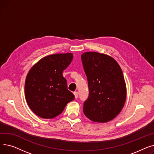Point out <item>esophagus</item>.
<instances>
[{
  "label": "esophagus",
  "instance_id": "obj_1",
  "mask_svg": "<svg viewBox=\"0 0 154 154\" xmlns=\"http://www.w3.org/2000/svg\"><path fill=\"white\" fill-rule=\"evenodd\" d=\"M74 94L75 95V99H77L78 97H79V92H74Z\"/></svg>",
  "mask_w": 154,
  "mask_h": 154
}]
</instances>
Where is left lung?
<instances>
[{
  "label": "left lung",
  "mask_w": 154,
  "mask_h": 154,
  "mask_svg": "<svg viewBox=\"0 0 154 154\" xmlns=\"http://www.w3.org/2000/svg\"><path fill=\"white\" fill-rule=\"evenodd\" d=\"M89 94L84 103L85 116L95 122L114 119L122 110L126 99L123 72L110 56L95 52L82 54Z\"/></svg>",
  "instance_id": "left-lung-1"
}]
</instances>
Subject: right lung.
<instances>
[{"label": "right lung", "instance_id": "right-lung-1", "mask_svg": "<svg viewBox=\"0 0 154 154\" xmlns=\"http://www.w3.org/2000/svg\"><path fill=\"white\" fill-rule=\"evenodd\" d=\"M72 59L71 53L48 55L29 70L25 83L26 99L30 109L38 117H55L74 99L62 75Z\"/></svg>", "mask_w": 154, "mask_h": 154}]
</instances>
